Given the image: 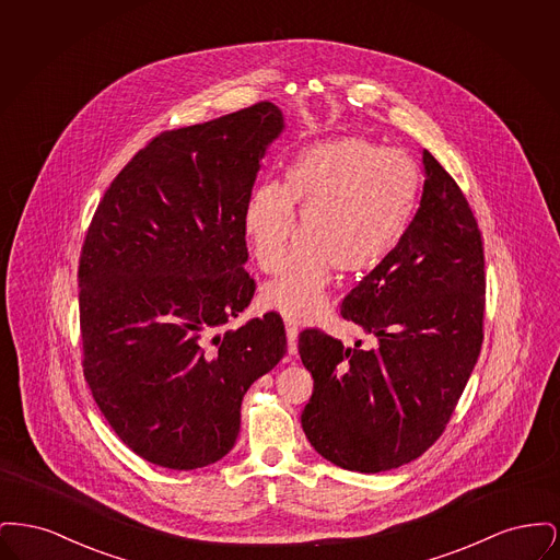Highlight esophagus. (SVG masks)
Masks as SVG:
<instances>
[{
	"label": "esophagus",
	"mask_w": 560,
	"mask_h": 560,
	"mask_svg": "<svg viewBox=\"0 0 560 560\" xmlns=\"http://www.w3.org/2000/svg\"><path fill=\"white\" fill-rule=\"evenodd\" d=\"M285 334H288V352H290V359L298 352V327L288 323L285 325Z\"/></svg>",
	"instance_id": "obj_1"
}]
</instances>
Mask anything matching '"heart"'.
Returning <instances> with one entry per match:
<instances>
[{"label": "heart", "instance_id": "heart-1", "mask_svg": "<svg viewBox=\"0 0 560 560\" xmlns=\"http://www.w3.org/2000/svg\"><path fill=\"white\" fill-rule=\"evenodd\" d=\"M422 176L402 151L363 136L317 142L293 158L285 185L270 180L247 199L243 233L258 267L275 272L301 213L303 237L262 302L285 319H315L331 268L359 275L384 262L399 245L418 208Z\"/></svg>", "mask_w": 560, "mask_h": 560}]
</instances>
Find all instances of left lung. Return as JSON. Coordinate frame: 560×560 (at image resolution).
<instances>
[{"instance_id": "1", "label": "left lung", "mask_w": 560, "mask_h": 560, "mask_svg": "<svg viewBox=\"0 0 560 560\" xmlns=\"http://www.w3.org/2000/svg\"><path fill=\"white\" fill-rule=\"evenodd\" d=\"M424 190L397 249L348 293L340 315L372 336L345 347L300 334L315 388L302 428L315 452L354 472H384L434 445L482 345L485 256L475 213L428 151Z\"/></svg>"}]
</instances>
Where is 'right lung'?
I'll return each instance as SVG.
<instances>
[{"label": "right lung", "mask_w": 560, "mask_h": 560, "mask_svg": "<svg viewBox=\"0 0 560 560\" xmlns=\"http://www.w3.org/2000/svg\"><path fill=\"white\" fill-rule=\"evenodd\" d=\"M281 108L258 103L153 138L110 183L80 258L83 375L142 459L195 470L233 450L247 388L288 352L252 302L243 213Z\"/></svg>", "instance_id": "1"}]
</instances>
